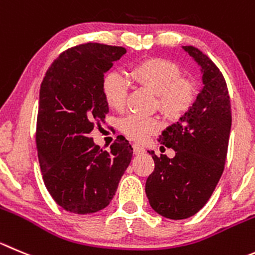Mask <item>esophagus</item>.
Here are the masks:
<instances>
[{"label":"esophagus","instance_id":"1","mask_svg":"<svg viewBox=\"0 0 255 255\" xmlns=\"http://www.w3.org/2000/svg\"><path fill=\"white\" fill-rule=\"evenodd\" d=\"M144 152V147L139 146V144H133V153L134 154H141Z\"/></svg>","mask_w":255,"mask_h":255}]
</instances>
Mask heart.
Instances as JSON below:
<instances>
[{"label":"heart","mask_w":255,"mask_h":255,"mask_svg":"<svg viewBox=\"0 0 255 255\" xmlns=\"http://www.w3.org/2000/svg\"><path fill=\"white\" fill-rule=\"evenodd\" d=\"M130 77L141 87L157 95L161 112L168 118L177 120L194 104L196 88L194 82L181 78V71L171 61L152 58L135 64L130 69ZM127 79L118 73H109L103 80L102 90L111 108L121 111L126 106L128 95ZM161 125L156 118L129 114L120 123V128L127 137L134 141H146L158 132Z\"/></svg>","instance_id":"obj_1"}]
</instances>
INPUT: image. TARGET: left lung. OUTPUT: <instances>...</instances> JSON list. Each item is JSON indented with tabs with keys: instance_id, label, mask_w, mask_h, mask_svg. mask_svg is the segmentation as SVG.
Segmentation results:
<instances>
[{
	"instance_id": "obj_1",
	"label": "left lung",
	"mask_w": 255,
	"mask_h": 255,
	"mask_svg": "<svg viewBox=\"0 0 255 255\" xmlns=\"http://www.w3.org/2000/svg\"><path fill=\"white\" fill-rule=\"evenodd\" d=\"M182 49L200 66L204 87L189 112L158 138L175 151V157L149 152L154 171L146 181L151 208L172 220L190 218L208 203L224 171L232 128L229 93L221 71L196 47Z\"/></svg>"
}]
</instances>
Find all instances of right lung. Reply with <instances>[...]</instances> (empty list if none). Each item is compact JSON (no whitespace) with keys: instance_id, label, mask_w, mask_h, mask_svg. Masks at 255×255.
I'll use <instances>...</instances> for the list:
<instances>
[{"instance_id":"right-lung-1","label":"right lung","mask_w":255,"mask_h":255,"mask_svg":"<svg viewBox=\"0 0 255 255\" xmlns=\"http://www.w3.org/2000/svg\"><path fill=\"white\" fill-rule=\"evenodd\" d=\"M126 54L122 46L88 44L59 55L40 88L36 147L44 184L55 203L74 214H92L109 205L133 156L118 135L111 151L89 134L109 113L104 74Z\"/></svg>"}]
</instances>
